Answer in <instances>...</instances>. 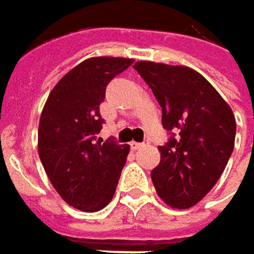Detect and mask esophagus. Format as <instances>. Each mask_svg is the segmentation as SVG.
<instances>
[{
  "label": "esophagus",
  "instance_id": "1",
  "mask_svg": "<svg viewBox=\"0 0 254 254\" xmlns=\"http://www.w3.org/2000/svg\"><path fill=\"white\" fill-rule=\"evenodd\" d=\"M129 145H130V148L133 149V150H138V149L143 148L145 145H148V140L146 142H130Z\"/></svg>",
  "mask_w": 254,
  "mask_h": 254
}]
</instances>
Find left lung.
<instances>
[{"label": "left lung", "mask_w": 254, "mask_h": 254, "mask_svg": "<svg viewBox=\"0 0 254 254\" xmlns=\"http://www.w3.org/2000/svg\"><path fill=\"white\" fill-rule=\"evenodd\" d=\"M162 106L169 130L152 171L159 197L172 207L200 202L219 181L235 148L236 119L226 101L188 66L139 61L133 65Z\"/></svg>", "instance_id": "1"}]
</instances>
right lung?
<instances>
[{
	"mask_svg": "<svg viewBox=\"0 0 254 254\" xmlns=\"http://www.w3.org/2000/svg\"><path fill=\"white\" fill-rule=\"evenodd\" d=\"M132 64L112 57L85 60L54 86L41 114L42 166L62 199L83 212H98L112 200L127 162V145L96 135L105 122L99 105L106 86Z\"/></svg>",
	"mask_w": 254,
	"mask_h": 254,
	"instance_id": "add662e5",
	"label": "right lung"
}]
</instances>
